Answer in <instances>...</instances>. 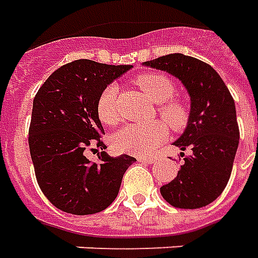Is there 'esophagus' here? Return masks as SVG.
Returning <instances> with one entry per match:
<instances>
[{
    "mask_svg": "<svg viewBox=\"0 0 258 258\" xmlns=\"http://www.w3.org/2000/svg\"><path fill=\"white\" fill-rule=\"evenodd\" d=\"M138 161H141V163L153 164L154 161H156V158L154 157H138Z\"/></svg>",
    "mask_w": 258,
    "mask_h": 258,
    "instance_id": "1",
    "label": "esophagus"
}]
</instances>
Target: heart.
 I'll use <instances>...</instances> for the list:
<instances>
[{"instance_id":"1","label":"heart","mask_w":258,"mask_h":258,"mask_svg":"<svg viewBox=\"0 0 258 258\" xmlns=\"http://www.w3.org/2000/svg\"><path fill=\"white\" fill-rule=\"evenodd\" d=\"M134 83L139 87L149 100L157 104V114L161 120L149 124H128L114 135V148L120 152L148 156L163 144L169 135L168 125L180 133L190 121V108L187 102L175 93V83L171 78L163 74H144L137 76ZM117 87L109 85L101 91L97 100L98 119L106 125H116L120 121L117 109Z\"/></svg>"}]
</instances>
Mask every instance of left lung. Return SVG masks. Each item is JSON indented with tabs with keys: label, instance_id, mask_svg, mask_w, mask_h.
I'll use <instances>...</instances> for the list:
<instances>
[{
	"label": "left lung",
	"instance_id": "1",
	"mask_svg": "<svg viewBox=\"0 0 258 258\" xmlns=\"http://www.w3.org/2000/svg\"><path fill=\"white\" fill-rule=\"evenodd\" d=\"M145 66L176 76L191 98L188 125L173 144L191 154L180 153L184 161L172 182L160 187L161 196L179 209L207 207L226 188L239 144L234 98L216 71L194 57L175 53Z\"/></svg>",
	"mask_w": 258,
	"mask_h": 258
}]
</instances>
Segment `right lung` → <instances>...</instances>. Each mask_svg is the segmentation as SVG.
Segmentation results:
<instances>
[{
	"mask_svg": "<svg viewBox=\"0 0 258 258\" xmlns=\"http://www.w3.org/2000/svg\"><path fill=\"white\" fill-rule=\"evenodd\" d=\"M131 67L75 60L54 71L35 94L28 146L38 184L60 211L82 216L106 209L117 197L124 172L137 161L101 152L100 160L90 163L85 153L106 148L97 100Z\"/></svg>",
	"mask_w": 258,
	"mask_h": 258,
	"instance_id": "obj_1",
	"label": "right lung"
}]
</instances>
